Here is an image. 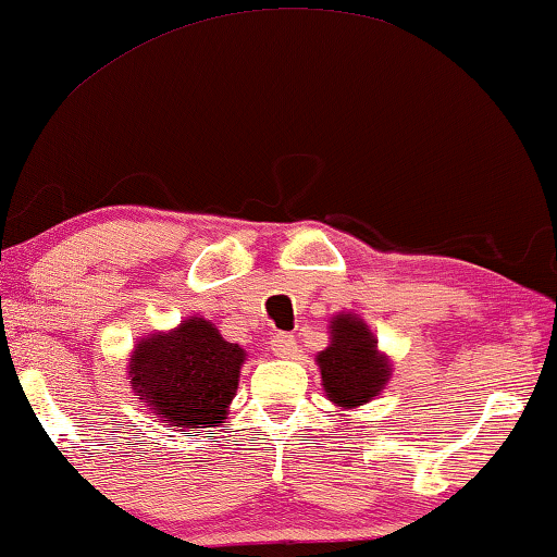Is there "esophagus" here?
Returning a JSON list of instances; mask_svg holds the SVG:
<instances>
[{
    "label": "esophagus",
    "mask_w": 557,
    "mask_h": 557,
    "mask_svg": "<svg viewBox=\"0 0 557 557\" xmlns=\"http://www.w3.org/2000/svg\"><path fill=\"white\" fill-rule=\"evenodd\" d=\"M271 351H273V357H281V359H288V357H294L296 354V338L292 336V334H276L271 338Z\"/></svg>",
    "instance_id": "34e87169"
}]
</instances>
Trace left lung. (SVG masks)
Wrapping results in <instances>:
<instances>
[{
  "label": "left lung",
  "mask_w": 557,
  "mask_h": 557,
  "mask_svg": "<svg viewBox=\"0 0 557 557\" xmlns=\"http://www.w3.org/2000/svg\"><path fill=\"white\" fill-rule=\"evenodd\" d=\"M329 332L332 344L317 357L326 397L344 409L367 405L389 382V359L379 354L376 338L354 313H338Z\"/></svg>",
  "instance_id": "1"
}]
</instances>
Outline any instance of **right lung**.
Returning a JSON list of instances; mask_svg holds the SVG:
<instances>
[{
	"mask_svg": "<svg viewBox=\"0 0 557 557\" xmlns=\"http://www.w3.org/2000/svg\"><path fill=\"white\" fill-rule=\"evenodd\" d=\"M244 359L246 351L225 342L211 321L190 317L173 332L143 338L127 374L138 399L190 434L200 424L219 426L228 414Z\"/></svg>",
	"mask_w": 557,
	"mask_h": 557,
	"instance_id": "right-lung-1",
	"label": "right lung"
}]
</instances>
